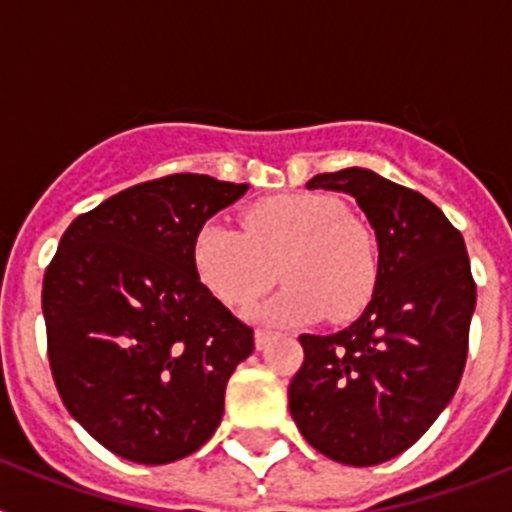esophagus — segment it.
<instances>
[{
  "label": "esophagus",
  "mask_w": 512,
  "mask_h": 512,
  "mask_svg": "<svg viewBox=\"0 0 512 512\" xmlns=\"http://www.w3.org/2000/svg\"><path fill=\"white\" fill-rule=\"evenodd\" d=\"M274 338V330H266V328H256V333H253V341H256V348H264L266 343Z\"/></svg>",
  "instance_id": "34e87169"
}]
</instances>
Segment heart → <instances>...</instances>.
<instances>
[{"label":"heart","mask_w":512,"mask_h":512,"mask_svg":"<svg viewBox=\"0 0 512 512\" xmlns=\"http://www.w3.org/2000/svg\"><path fill=\"white\" fill-rule=\"evenodd\" d=\"M241 228L207 220L189 248L194 277L215 300L246 307L277 279L287 287L256 318L300 325L328 315L348 320L374 295L379 251L374 233L330 194L295 192L253 202Z\"/></svg>","instance_id":"1"}]
</instances>
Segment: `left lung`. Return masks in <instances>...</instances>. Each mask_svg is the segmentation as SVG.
I'll use <instances>...</instances> for the list:
<instances>
[{
  "instance_id": "left-lung-1",
  "label": "left lung",
  "mask_w": 512,
  "mask_h": 512,
  "mask_svg": "<svg viewBox=\"0 0 512 512\" xmlns=\"http://www.w3.org/2000/svg\"><path fill=\"white\" fill-rule=\"evenodd\" d=\"M307 189L359 202L377 233L379 277L356 323L300 336L289 413L312 449L372 467L410 449L454 397L477 284L461 233L415 189L359 166L312 176Z\"/></svg>"
}]
</instances>
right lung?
Here are the masks:
<instances>
[{
  "label": "right lung",
  "instance_id": "right-lung-1",
  "mask_svg": "<svg viewBox=\"0 0 512 512\" xmlns=\"http://www.w3.org/2000/svg\"><path fill=\"white\" fill-rule=\"evenodd\" d=\"M248 184L169 174L81 212L43 277L48 361L63 405L112 454L169 464L205 446L253 328L194 277L202 223Z\"/></svg>",
  "mask_w": 512,
  "mask_h": 512
}]
</instances>
